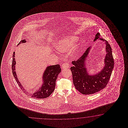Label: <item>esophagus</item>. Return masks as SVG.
I'll list each match as a JSON object with an SVG mask.
<instances>
[{
	"label": "esophagus",
	"mask_w": 128,
	"mask_h": 128,
	"mask_svg": "<svg viewBox=\"0 0 128 128\" xmlns=\"http://www.w3.org/2000/svg\"><path fill=\"white\" fill-rule=\"evenodd\" d=\"M68 68H69V64L68 63H64L62 66V68L63 70Z\"/></svg>",
	"instance_id": "obj_1"
}]
</instances>
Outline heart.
Returning <instances> with one entry per match:
<instances>
[{
	"mask_svg": "<svg viewBox=\"0 0 128 128\" xmlns=\"http://www.w3.org/2000/svg\"><path fill=\"white\" fill-rule=\"evenodd\" d=\"M77 38L74 36L64 38L58 42L56 46V48L60 52H66L73 46V44L77 40Z\"/></svg>",
	"mask_w": 128,
	"mask_h": 128,
	"instance_id": "b5f03b06",
	"label": "heart"
}]
</instances>
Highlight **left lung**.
Listing matches in <instances>:
<instances>
[{
    "mask_svg": "<svg viewBox=\"0 0 128 128\" xmlns=\"http://www.w3.org/2000/svg\"><path fill=\"white\" fill-rule=\"evenodd\" d=\"M98 32L96 35L94 42L98 38L105 42L106 54L104 59L105 66L103 69L94 75H90L87 72L86 61L90 51L89 47L78 60L72 62L73 66L70 68L74 86L80 92L84 95L92 94L99 92L106 86L110 78L114 67V60L111 47L108 42L100 38Z\"/></svg>",
    "mask_w": 128,
    "mask_h": 128,
    "instance_id": "1",
    "label": "left lung"
}]
</instances>
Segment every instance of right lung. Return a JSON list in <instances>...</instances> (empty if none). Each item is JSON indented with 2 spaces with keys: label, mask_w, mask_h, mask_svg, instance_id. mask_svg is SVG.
I'll use <instances>...</instances> for the list:
<instances>
[{
  "label": "right lung",
  "mask_w": 128,
  "mask_h": 128,
  "mask_svg": "<svg viewBox=\"0 0 128 128\" xmlns=\"http://www.w3.org/2000/svg\"><path fill=\"white\" fill-rule=\"evenodd\" d=\"M26 41V40H22L20 42L18 45L21 43H24ZM15 52H13V60L12 63V73L13 74L14 79H16L17 84L19 85L22 90L24 92H26V90L22 86L18 80L16 76V60L14 58ZM61 68L60 65L56 64L55 65H51L47 67L45 70L44 71V75L42 76L43 84L39 89L36 90L35 92L32 94L30 95L32 97L34 98L43 99L48 97L49 96L52 94L54 91L56 85V80L57 79L58 76V74L61 72ZM27 93V92H26Z\"/></svg>",
  "instance_id": "right-lung-1"
}]
</instances>
